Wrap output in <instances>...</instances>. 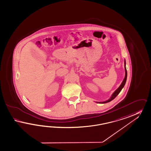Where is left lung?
<instances>
[{
    "instance_id": "obj_1",
    "label": "left lung",
    "mask_w": 151,
    "mask_h": 151,
    "mask_svg": "<svg viewBox=\"0 0 151 151\" xmlns=\"http://www.w3.org/2000/svg\"><path fill=\"white\" fill-rule=\"evenodd\" d=\"M124 67H125V78H124L123 81H122V84H121L120 86H119V88L116 89V90L114 93H113L112 96H111V97H110L108 100L105 101H104V102H96L97 103H99V104H106V103L109 102H110V101L113 100L114 99H115L116 97L119 93L121 91V90L123 88L124 85L125 84L126 81H127V68H126V61H125V60H124Z\"/></svg>"
}]
</instances>
